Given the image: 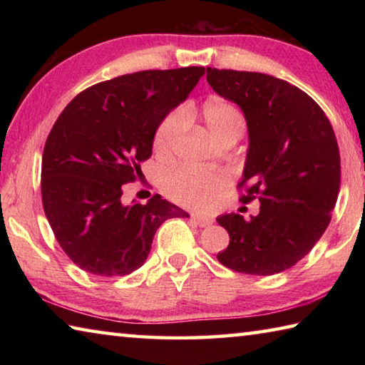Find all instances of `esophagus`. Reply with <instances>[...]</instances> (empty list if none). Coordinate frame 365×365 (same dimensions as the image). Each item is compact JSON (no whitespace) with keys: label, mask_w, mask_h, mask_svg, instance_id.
Listing matches in <instances>:
<instances>
[{"label":"esophagus","mask_w":365,"mask_h":365,"mask_svg":"<svg viewBox=\"0 0 365 365\" xmlns=\"http://www.w3.org/2000/svg\"><path fill=\"white\" fill-rule=\"evenodd\" d=\"M191 220H193L195 224H196V225H200V227H207V225H211V224H212V220H211V219L202 217V215H196V214L191 215Z\"/></svg>","instance_id":"1"}]
</instances>
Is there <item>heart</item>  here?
Returning a JSON list of instances; mask_svg holds the SVG:
<instances>
[{
	"label": "heart",
	"instance_id": "b5f03b06",
	"mask_svg": "<svg viewBox=\"0 0 365 365\" xmlns=\"http://www.w3.org/2000/svg\"><path fill=\"white\" fill-rule=\"evenodd\" d=\"M195 117L202 120L209 133L220 145L232 140L237 141L245 130L242 110L224 98L211 96L197 110L185 106L180 113L172 110L159 122L153 138V146L158 156L169 158L174 153L183 133L185 120ZM230 182L232 177L225 170L196 172L191 169H177L165 177L164 191L183 206L205 211L214 205Z\"/></svg>",
	"mask_w": 365,
	"mask_h": 365
}]
</instances>
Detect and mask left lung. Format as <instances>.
Here are the masks:
<instances>
[{
	"instance_id": "1",
	"label": "left lung",
	"mask_w": 365,
	"mask_h": 365,
	"mask_svg": "<svg viewBox=\"0 0 365 365\" xmlns=\"http://www.w3.org/2000/svg\"><path fill=\"white\" fill-rule=\"evenodd\" d=\"M215 93L242 108L248 125L240 201L259 200L256 217H217L230 235L220 264L251 275H274L301 261L330 224L339 191V150L329 117L285 80L261 72L207 67Z\"/></svg>"
}]
</instances>
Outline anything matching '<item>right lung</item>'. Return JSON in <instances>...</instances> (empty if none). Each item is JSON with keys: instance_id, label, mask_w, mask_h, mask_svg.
<instances>
[{"instance_id": "1", "label": "right lung", "mask_w": 365, "mask_h": 365, "mask_svg": "<svg viewBox=\"0 0 365 365\" xmlns=\"http://www.w3.org/2000/svg\"><path fill=\"white\" fill-rule=\"evenodd\" d=\"M205 67L141 71L96 83L67 104L41 159V200L63 251L91 275L122 277L145 264L164 220L190 217L154 195L122 202L140 180L159 122L187 100Z\"/></svg>"}]
</instances>
